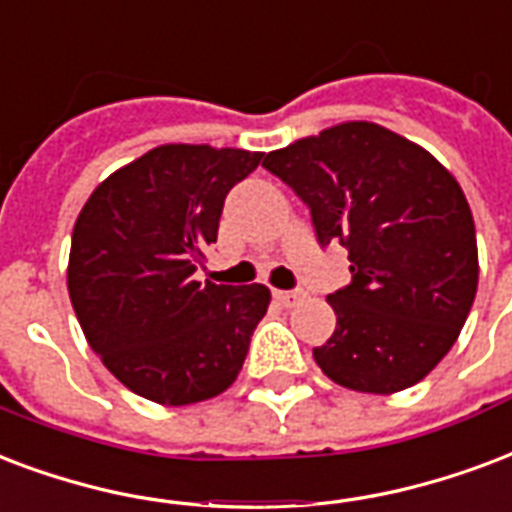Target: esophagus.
I'll return each instance as SVG.
<instances>
[{"instance_id": "34e87169", "label": "esophagus", "mask_w": 512, "mask_h": 512, "mask_svg": "<svg viewBox=\"0 0 512 512\" xmlns=\"http://www.w3.org/2000/svg\"><path fill=\"white\" fill-rule=\"evenodd\" d=\"M273 298L279 300L284 308H292V306H298L300 298H303V292H298V290H276V292H273Z\"/></svg>"}]
</instances>
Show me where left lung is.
<instances>
[{"label":"left lung","mask_w":512,"mask_h":512,"mask_svg":"<svg viewBox=\"0 0 512 512\" xmlns=\"http://www.w3.org/2000/svg\"><path fill=\"white\" fill-rule=\"evenodd\" d=\"M263 166L308 206L322 247L349 249L351 282L327 295L335 333L314 349L322 373L370 395L419 384L454 346L478 290L459 182L424 147L365 120L268 152Z\"/></svg>","instance_id":"1"}]
</instances>
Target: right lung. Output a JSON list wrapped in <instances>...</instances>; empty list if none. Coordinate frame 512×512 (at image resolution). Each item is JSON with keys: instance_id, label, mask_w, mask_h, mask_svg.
Instances as JSON below:
<instances>
[{"instance_id": "obj_1", "label": "right lung", "mask_w": 512, "mask_h": 512, "mask_svg": "<svg viewBox=\"0 0 512 512\" xmlns=\"http://www.w3.org/2000/svg\"><path fill=\"white\" fill-rule=\"evenodd\" d=\"M263 152L163 144L109 174L74 222L69 298L91 349L139 397L190 405L225 392L265 317L263 284L195 282L230 187Z\"/></svg>"}]
</instances>
